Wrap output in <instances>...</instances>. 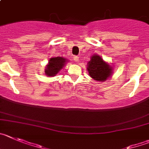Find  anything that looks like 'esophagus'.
Here are the masks:
<instances>
[{
  "mask_svg": "<svg viewBox=\"0 0 149 149\" xmlns=\"http://www.w3.org/2000/svg\"><path fill=\"white\" fill-rule=\"evenodd\" d=\"M73 59H74V61H75L76 63L78 62V61H79V58H78V57H77V56H74Z\"/></svg>",
  "mask_w": 149,
  "mask_h": 149,
  "instance_id": "1",
  "label": "esophagus"
}]
</instances>
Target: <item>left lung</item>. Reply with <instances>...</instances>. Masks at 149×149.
<instances>
[{"instance_id": "1", "label": "left lung", "mask_w": 149, "mask_h": 149, "mask_svg": "<svg viewBox=\"0 0 149 149\" xmlns=\"http://www.w3.org/2000/svg\"><path fill=\"white\" fill-rule=\"evenodd\" d=\"M87 70L91 77L97 81H106L111 77L113 72V68L105 62L98 54L91 56V60L87 65Z\"/></svg>"}]
</instances>
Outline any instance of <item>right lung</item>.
<instances>
[{"label":"right lung","mask_w":149,"mask_h":149,"mask_svg":"<svg viewBox=\"0 0 149 149\" xmlns=\"http://www.w3.org/2000/svg\"><path fill=\"white\" fill-rule=\"evenodd\" d=\"M66 59L62 57H55L50 58L49 63L46 65L45 69V74L49 77H53L56 75L63 69L65 64L66 63Z\"/></svg>","instance_id":"add662e5"}]
</instances>
